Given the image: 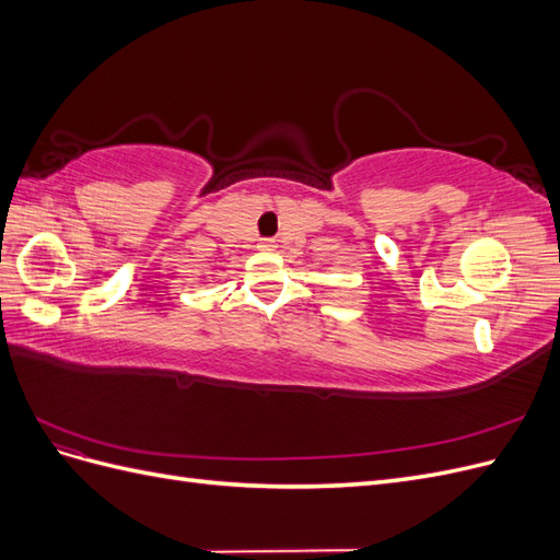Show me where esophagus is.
<instances>
[{"label": "esophagus", "instance_id": "esophagus-1", "mask_svg": "<svg viewBox=\"0 0 560 560\" xmlns=\"http://www.w3.org/2000/svg\"><path fill=\"white\" fill-rule=\"evenodd\" d=\"M259 249H264V252H273L276 247H278V243L273 241V238H264V241H259V245H257Z\"/></svg>", "mask_w": 560, "mask_h": 560}]
</instances>
